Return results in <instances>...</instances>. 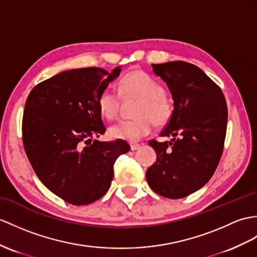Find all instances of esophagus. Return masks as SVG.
<instances>
[{
    "label": "esophagus",
    "instance_id": "obj_1",
    "mask_svg": "<svg viewBox=\"0 0 257 257\" xmlns=\"http://www.w3.org/2000/svg\"><path fill=\"white\" fill-rule=\"evenodd\" d=\"M140 148H141L140 144H136V143L131 144V149H132V150H137V149H140Z\"/></svg>",
    "mask_w": 257,
    "mask_h": 257
}]
</instances>
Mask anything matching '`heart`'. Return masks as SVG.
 Masks as SVG:
<instances>
[{"label": "heart", "mask_w": 257, "mask_h": 257, "mask_svg": "<svg viewBox=\"0 0 257 257\" xmlns=\"http://www.w3.org/2000/svg\"><path fill=\"white\" fill-rule=\"evenodd\" d=\"M120 92L108 87L100 93L98 107L101 114L112 120L117 115L124 98L139 97L135 115L131 120H121L110 127V134L117 140L136 142L148 135L154 127V122L165 125L172 115V104L165 96V89L154 77L142 71H132L125 74L120 80Z\"/></svg>", "instance_id": "b5f03b06"}]
</instances>
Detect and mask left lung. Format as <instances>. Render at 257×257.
<instances>
[{
  "instance_id": "8db88e82",
  "label": "left lung",
  "mask_w": 257,
  "mask_h": 257,
  "mask_svg": "<svg viewBox=\"0 0 257 257\" xmlns=\"http://www.w3.org/2000/svg\"><path fill=\"white\" fill-rule=\"evenodd\" d=\"M171 91L174 109L160 136L149 141L157 159L146 172L154 192L182 198L208 182L220 161L226 139L228 108L223 93L201 68L184 61L152 64Z\"/></svg>"
}]
</instances>
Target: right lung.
I'll return each instance as SVG.
<instances>
[{
	"label": "right lung",
	"instance_id": "obj_1",
	"mask_svg": "<svg viewBox=\"0 0 257 257\" xmlns=\"http://www.w3.org/2000/svg\"><path fill=\"white\" fill-rule=\"evenodd\" d=\"M100 67L62 72L43 80L25 104L23 143L47 189L72 205H88L108 192L116 158L130 150L123 140L92 141L105 132L98 98L120 75Z\"/></svg>",
	"mask_w": 257,
	"mask_h": 257
}]
</instances>
